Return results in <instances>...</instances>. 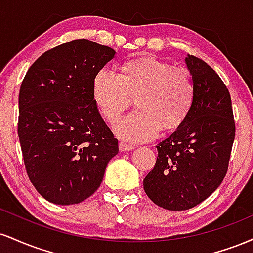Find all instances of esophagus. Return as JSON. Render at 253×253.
<instances>
[{
	"instance_id": "esophagus-1",
	"label": "esophagus",
	"mask_w": 253,
	"mask_h": 253,
	"mask_svg": "<svg viewBox=\"0 0 253 253\" xmlns=\"http://www.w3.org/2000/svg\"><path fill=\"white\" fill-rule=\"evenodd\" d=\"M119 149H120L121 152H125V151H132L133 149H134V146H133V145L126 144V143H120L119 144Z\"/></svg>"
}]
</instances>
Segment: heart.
I'll list each match as a JSON object with an SVG mask.
<instances>
[{
  "instance_id": "heart-1",
  "label": "heart",
  "mask_w": 253,
  "mask_h": 253,
  "mask_svg": "<svg viewBox=\"0 0 253 253\" xmlns=\"http://www.w3.org/2000/svg\"><path fill=\"white\" fill-rule=\"evenodd\" d=\"M92 97L109 123L117 121L135 97L138 110L113 126L123 140L141 143L162 129L178 127L189 114L194 84L185 69L156 58H140L124 64L121 74L102 69L92 83Z\"/></svg>"
}]
</instances>
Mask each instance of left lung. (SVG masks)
Instances as JSON below:
<instances>
[{"instance_id":"left-lung-1","label":"left lung","mask_w":253,"mask_h":253,"mask_svg":"<svg viewBox=\"0 0 253 253\" xmlns=\"http://www.w3.org/2000/svg\"><path fill=\"white\" fill-rule=\"evenodd\" d=\"M194 84L188 117L157 145L158 157L144 178L146 195L159 207L185 211L205 201L221 184L236 135L231 96L213 69L188 54Z\"/></svg>"}]
</instances>
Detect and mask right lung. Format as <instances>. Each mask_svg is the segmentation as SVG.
I'll return each mask as SVG.
<instances>
[{
  "mask_svg": "<svg viewBox=\"0 0 253 253\" xmlns=\"http://www.w3.org/2000/svg\"><path fill=\"white\" fill-rule=\"evenodd\" d=\"M114 56L108 46L72 40L42 54L22 81L17 134L26 171L52 203L91 196L118 155V139L92 97L95 76Z\"/></svg>",
  "mask_w": 253,
  "mask_h": 253,
  "instance_id": "add662e5",
  "label": "right lung"
}]
</instances>
